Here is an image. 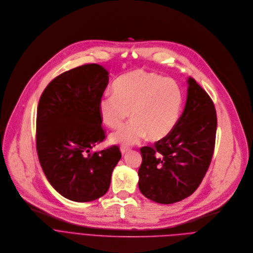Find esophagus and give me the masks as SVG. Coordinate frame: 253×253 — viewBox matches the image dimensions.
<instances>
[{
	"instance_id": "esophagus-1",
	"label": "esophagus",
	"mask_w": 253,
	"mask_h": 253,
	"mask_svg": "<svg viewBox=\"0 0 253 253\" xmlns=\"http://www.w3.org/2000/svg\"><path fill=\"white\" fill-rule=\"evenodd\" d=\"M128 150H129V147L125 146V145H122V146H121V151H122V154H123V155H125L126 153H127Z\"/></svg>"
}]
</instances>
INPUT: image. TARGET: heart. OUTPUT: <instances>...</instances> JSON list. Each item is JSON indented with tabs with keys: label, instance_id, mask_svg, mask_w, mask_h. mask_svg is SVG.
Listing matches in <instances>:
<instances>
[{
	"label": "heart",
	"instance_id": "obj_1",
	"mask_svg": "<svg viewBox=\"0 0 253 253\" xmlns=\"http://www.w3.org/2000/svg\"><path fill=\"white\" fill-rule=\"evenodd\" d=\"M113 93L98 100V113L111 128L123 126L112 134V141L123 145L139 142L147 134L159 140L168 136L176 126L183 104V93L172 79L143 71H133L118 78Z\"/></svg>",
	"mask_w": 253,
	"mask_h": 253
}]
</instances>
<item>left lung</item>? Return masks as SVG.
Wrapping results in <instances>:
<instances>
[{"instance_id":"1","label":"left lung","mask_w":253,"mask_h":253,"mask_svg":"<svg viewBox=\"0 0 253 253\" xmlns=\"http://www.w3.org/2000/svg\"><path fill=\"white\" fill-rule=\"evenodd\" d=\"M182 115L172 131L154 146H142L138 187L150 200L170 205L192 194L203 181L212 159L216 112L208 92L194 79L187 80Z\"/></svg>"}]
</instances>
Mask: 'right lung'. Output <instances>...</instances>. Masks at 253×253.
I'll use <instances>...</instances> for the list:
<instances>
[{
  "mask_svg": "<svg viewBox=\"0 0 253 253\" xmlns=\"http://www.w3.org/2000/svg\"><path fill=\"white\" fill-rule=\"evenodd\" d=\"M108 84L104 67L84 65L55 78L38 105L36 145L42 171L60 194L78 203L107 193L122 158L118 145L90 151L106 138L97 106Z\"/></svg>",
  "mask_w": 253,
  "mask_h": 253,
  "instance_id": "1",
  "label": "right lung"
}]
</instances>
